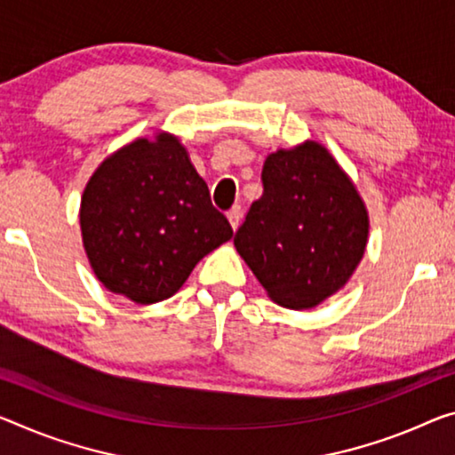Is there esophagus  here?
<instances>
[{
  "label": "esophagus",
  "instance_id": "esophagus-1",
  "mask_svg": "<svg viewBox=\"0 0 455 455\" xmlns=\"http://www.w3.org/2000/svg\"><path fill=\"white\" fill-rule=\"evenodd\" d=\"M228 220H229V226H232V229L235 232L237 228H240V221H242V209L240 207H232L228 212Z\"/></svg>",
  "mask_w": 455,
  "mask_h": 455
}]
</instances>
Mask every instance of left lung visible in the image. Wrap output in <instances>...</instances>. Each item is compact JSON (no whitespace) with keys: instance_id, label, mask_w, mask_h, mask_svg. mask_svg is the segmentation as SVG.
I'll list each match as a JSON object with an SVG mask.
<instances>
[{"instance_id":"left-lung-1","label":"left lung","mask_w":455,"mask_h":455,"mask_svg":"<svg viewBox=\"0 0 455 455\" xmlns=\"http://www.w3.org/2000/svg\"><path fill=\"white\" fill-rule=\"evenodd\" d=\"M262 185L234 246L275 303L313 309L358 268L368 209L347 172L315 140L268 155Z\"/></svg>"}]
</instances>
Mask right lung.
<instances>
[{
  "label": "right lung",
  "mask_w": 455,
  "mask_h": 455,
  "mask_svg": "<svg viewBox=\"0 0 455 455\" xmlns=\"http://www.w3.org/2000/svg\"><path fill=\"white\" fill-rule=\"evenodd\" d=\"M79 223L97 281L138 305L172 297L201 258L234 235L169 132L136 138L97 166Z\"/></svg>",
  "instance_id": "obj_1"
}]
</instances>
